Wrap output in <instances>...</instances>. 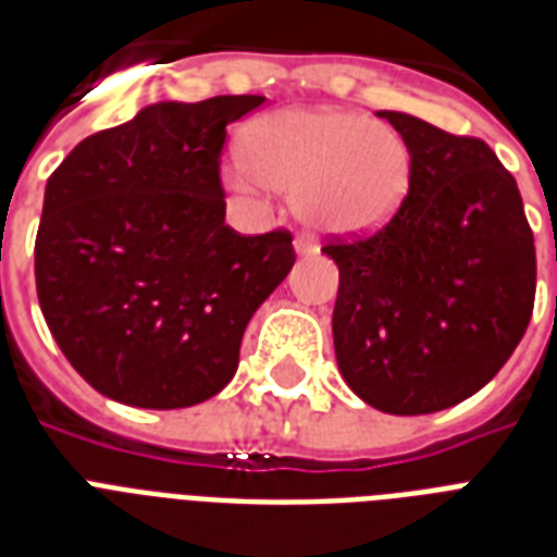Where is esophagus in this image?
<instances>
[{
  "instance_id": "1",
  "label": "esophagus",
  "mask_w": 557,
  "mask_h": 557,
  "mask_svg": "<svg viewBox=\"0 0 557 557\" xmlns=\"http://www.w3.org/2000/svg\"><path fill=\"white\" fill-rule=\"evenodd\" d=\"M318 251V245H314V239L312 236H306V234H300L295 239V253L297 257H306V253H314Z\"/></svg>"
}]
</instances>
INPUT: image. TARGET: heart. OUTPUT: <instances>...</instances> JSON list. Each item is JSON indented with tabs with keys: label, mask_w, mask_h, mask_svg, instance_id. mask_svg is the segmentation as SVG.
Wrapping results in <instances>:
<instances>
[{
	"label": "heart",
	"mask_w": 557,
	"mask_h": 557,
	"mask_svg": "<svg viewBox=\"0 0 557 557\" xmlns=\"http://www.w3.org/2000/svg\"><path fill=\"white\" fill-rule=\"evenodd\" d=\"M245 161L225 168L231 190L297 196V213L323 234L379 231L410 187V150L393 126L347 109H280L243 135Z\"/></svg>",
	"instance_id": "heart-1"
}]
</instances>
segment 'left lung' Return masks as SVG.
<instances>
[{
    "label": "left lung",
    "mask_w": 557,
    "mask_h": 557,
    "mask_svg": "<svg viewBox=\"0 0 557 557\" xmlns=\"http://www.w3.org/2000/svg\"><path fill=\"white\" fill-rule=\"evenodd\" d=\"M379 117L410 150V187L381 231L323 248L341 274L335 358L375 410L436 413L483 389L523 338L535 236L488 144L405 112Z\"/></svg>",
    "instance_id": "left-lung-1"
}]
</instances>
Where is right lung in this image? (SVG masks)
I'll list each match as a JSON object with an SVG mask.
<instances>
[{"label":"right lung","mask_w":557,"mask_h":557,"mask_svg":"<svg viewBox=\"0 0 557 557\" xmlns=\"http://www.w3.org/2000/svg\"><path fill=\"white\" fill-rule=\"evenodd\" d=\"M260 95L161 100L51 173L34 274L48 330L103 396L176 410L234 379L251 314L295 265L288 231L225 225V126Z\"/></svg>","instance_id":"right-lung-1"}]
</instances>
